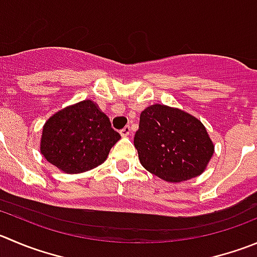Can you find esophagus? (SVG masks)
Segmentation results:
<instances>
[{
	"instance_id": "obj_1",
	"label": "esophagus",
	"mask_w": 257,
	"mask_h": 257,
	"mask_svg": "<svg viewBox=\"0 0 257 257\" xmlns=\"http://www.w3.org/2000/svg\"><path fill=\"white\" fill-rule=\"evenodd\" d=\"M119 134H121V136H123V138H126V136H128L131 134V127L130 126H126L123 127L121 131H119Z\"/></svg>"
}]
</instances>
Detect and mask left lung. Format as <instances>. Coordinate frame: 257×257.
Here are the masks:
<instances>
[{"instance_id":"left-lung-1","label":"left lung","mask_w":257,"mask_h":257,"mask_svg":"<svg viewBox=\"0 0 257 257\" xmlns=\"http://www.w3.org/2000/svg\"><path fill=\"white\" fill-rule=\"evenodd\" d=\"M134 145L141 165L170 183L202 174L214 153L213 143L199 119L164 104H153L141 112Z\"/></svg>"}]
</instances>
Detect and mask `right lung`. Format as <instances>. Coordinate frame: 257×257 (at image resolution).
Instances as JSON below:
<instances>
[{
	"label": "right lung",
	"instance_id": "add662e5",
	"mask_svg": "<svg viewBox=\"0 0 257 257\" xmlns=\"http://www.w3.org/2000/svg\"><path fill=\"white\" fill-rule=\"evenodd\" d=\"M119 139L108 117L87 99L60 109L45 122L40 151L62 172L77 174L101 165Z\"/></svg>",
	"mask_w": 257,
	"mask_h": 257
}]
</instances>
